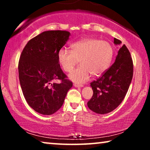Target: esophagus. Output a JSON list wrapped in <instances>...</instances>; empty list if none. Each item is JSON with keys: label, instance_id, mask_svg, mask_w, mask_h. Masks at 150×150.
Listing matches in <instances>:
<instances>
[{"label": "esophagus", "instance_id": "1", "mask_svg": "<svg viewBox=\"0 0 150 150\" xmlns=\"http://www.w3.org/2000/svg\"><path fill=\"white\" fill-rule=\"evenodd\" d=\"M74 86L75 87H83V85H81V84H77V83L74 84Z\"/></svg>", "mask_w": 150, "mask_h": 150}]
</instances>
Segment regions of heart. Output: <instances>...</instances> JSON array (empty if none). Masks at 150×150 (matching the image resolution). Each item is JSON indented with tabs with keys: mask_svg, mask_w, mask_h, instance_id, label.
<instances>
[{
	"mask_svg": "<svg viewBox=\"0 0 150 150\" xmlns=\"http://www.w3.org/2000/svg\"><path fill=\"white\" fill-rule=\"evenodd\" d=\"M71 51L61 48L57 59L63 70L69 72L79 62L81 65L69 74L71 81L84 83L91 77L100 76L107 70L113 56V49L109 42L97 38H87L70 46Z\"/></svg>",
	"mask_w": 150,
	"mask_h": 150,
	"instance_id": "obj_1",
	"label": "heart"
}]
</instances>
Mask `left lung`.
Listing matches in <instances>:
<instances>
[{
    "mask_svg": "<svg viewBox=\"0 0 150 150\" xmlns=\"http://www.w3.org/2000/svg\"><path fill=\"white\" fill-rule=\"evenodd\" d=\"M114 44L122 42L114 38ZM133 76V62L128 49L124 44L120 48L115 63L99 79L91 83L93 94L87 102L90 110L106 114L115 109L124 99Z\"/></svg>",
    "mask_w": 150,
    "mask_h": 150,
    "instance_id": "obj_1",
    "label": "left lung"
}]
</instances>
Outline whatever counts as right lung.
Instances as JSON below:
<instances>
[{
    "label": "right lung",
    "instance_id": "right-lung-1",
    "mask_svg": "<svg viewBox=\"0 0 150 150\" xmlns=\"http://www.w3.org/2000/svg\"><path fill=\"white\" fill-rule=\"evenodd\" d=\"M69 35L66 30L44 31L28 41L20 55L18 73L22 93L28 105L40 114L57 112L72 87L57 59ZM56 79L62 83H54Z\"/></svg>",
    "mask_w": 150,
    "mask_h": 150
}]
</instances>
